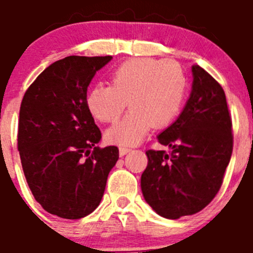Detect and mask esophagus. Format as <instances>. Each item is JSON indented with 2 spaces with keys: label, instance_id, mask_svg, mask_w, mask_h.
<instances>
[{
  "label": "esophagus",
  "instance_id": "obj_1",
  "mask_svg": "<svg viewBox=\"0 0 253 253\" xmlns=\"http://www.w3.org/2000/svg\"><path fill=\"white\" fill-rule=\"evenodd\" d=\"M129 152H130V148H128V147H120L119 148L120 156H125V154L129 153Z\"/></svg>",
  "mask_w": 253,
  "mask_h": 253
}]
</instances>
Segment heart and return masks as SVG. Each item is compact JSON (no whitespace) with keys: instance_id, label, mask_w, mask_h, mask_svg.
<instances>
[{"instance_id":"b5f03b06","label":"heart","mask_w":253,"mask_h":253,"mask_svg":"<svg viewBox=\"0 0 253 253\" xmlns=\"http://www.w3.org/2000/svg\"><path fill=\"white\" fill-rule=\"evenodd\" d=\"M187 78L176 60L137 58L123 63L111 75V84L91 87L86 104L93 118L113 123L128 105L124 119L106 131L109 142L134 146L152 128H166L177 118L185 101Z\"/></svg>"}]
</instances>
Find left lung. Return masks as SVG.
Masks as SVG:
<instances>
[{
	"label": "left lung",
	"mask_w": 253,
	"mask_h": 253,
	"mask_svg": "<svg viewBox=\"0 0 253 253\" xmlns=\"http://www.w3.org/2000/svg\"><path fill=\"white\" fill-rule=\"evenodd\" d=\"M177 119L157 137L171 148L147 151L140 178L144 200L167 219L193 215L214 199L233 149L232 120L222 86L198 64Z\"/></svg>",
	"instance_id": "obj_1"
}]
</instances>
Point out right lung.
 Segmentation results:
<instances>
[{
	"label": "right lung",
	"mask_w": 253,
	"mask_h": 253,
	"mask_svg": "<svg viewBox=\"0 0 253 253\" xmlns=\"http://www.w3.org/2000/svg\"><path fill=\"white\" fill-rule=\"evenodd\" d=\"M113 57L69 55L46 67L24 95L17 148L35 200L48 213L80 219L99 207L119 160L100 148L101 131L86 104L87 87Z\"/></svg>",
	"instance_id": "obj_1"
}]
</instances>
